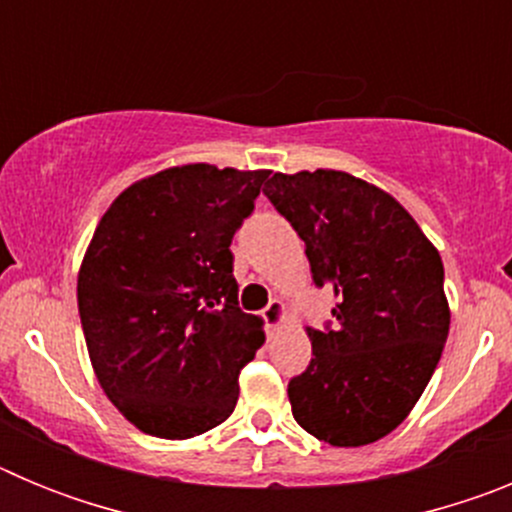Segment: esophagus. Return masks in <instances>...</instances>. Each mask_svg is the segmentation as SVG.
<instances>
[{
	"mask_svg": "<svg viewBox=\"0 0 512 512\" xmlns=\"http://www.w3.org/2000/svg\"><path fill=\"white\" fill-rule=\"evenodd\" d=\"M284 315H287V307H284L282 300H271L269 305L264 307L261 318H264L266 330H274L284 323Z\"/></svg>",
	"mask_w": 512,
	"mask_h": 512,
	"instance_id": "obj_1",
	"label": "esophagus"
}]
</instances>
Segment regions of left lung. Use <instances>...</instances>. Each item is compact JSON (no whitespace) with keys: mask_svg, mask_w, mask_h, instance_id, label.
<instances>
[{"mask_svg":"<svg viewBox=\"0 0 512 512\" xmlns=\"http://www.w3.org/2000/svg\"><path fill=\"white\" fill-rule=\"evenodd\" d=\"M264 194L338 300L336 328H307L312 359L287 387L292 415L330 446L379 441L415 408L449 336L441 256L392 194L346 171H279Z\"/></svg>","mask_w":512,"mask_h":512,"instance_id":"8db88e82","label":"left lung"}]
</instances>
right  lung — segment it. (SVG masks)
<instances>
[{"instance_id": "right-lung-1", "label": "right lung", "mask_w": 512, "mask_h": 512, "mask_svg": "<svg viewBox=\"0 0 512 512\" xmlns=\"http://www.w3.org/2000/svg\"><path fill=\"white\" fill-rule=\"evenodd\" d=\"M269 171L184 164L130 184L92 235L76 282L94 374L148 436L225 423L264 320L238 307L230 241Z\"/></svg>"}]
</instances>
